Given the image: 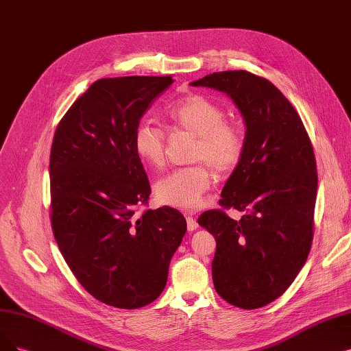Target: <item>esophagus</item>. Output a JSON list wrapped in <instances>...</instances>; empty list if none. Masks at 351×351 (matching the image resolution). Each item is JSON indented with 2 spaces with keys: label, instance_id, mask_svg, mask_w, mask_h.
Masks as SVG:
<instances>
[{
  "label": "esophagus",
  "instance_id": "esophagus-1",
  "mask_svg": "<svg viewBox=\"0 0 351 351\" xmlns=\"http://www.w3.org/2000/svg\"><path fill=\"white\" fill-rule=\"evenodd\" d=\"M186 220H187V229H189V232H193V230H195V229L199 228L197 221H195V219L193 216H186Z\"/></svg>",
  "mask_w": 351,
  "mask_h": 351
}]
</instances>
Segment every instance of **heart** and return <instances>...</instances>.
<instances>
[{
    "mask_svg": "<svg viewBox=\"0 0 351 351\" xmlns=\"http://www.w3.org/2000/svg\"><path fill=\"white\" fill-rule=\"evenodd\" d=\"M164 119L173 134L194 136L190 162H200L165 176L156 184V197L162 206L195 210L217 177L234 171L243 156V135L236 125L224 121V110L202 95H187L168 105ZM132 147L143 162L161 168L165 162V134L143 121L136 125Z\"/></svg>",
    "mask_w": 351,
    "mask_h": 351,
    "instance_id": "1",
    "label": "heart"
}]
</instances>
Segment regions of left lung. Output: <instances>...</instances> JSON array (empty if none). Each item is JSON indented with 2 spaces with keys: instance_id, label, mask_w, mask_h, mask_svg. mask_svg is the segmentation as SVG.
Returning a JSON list of instances; mask_svg holds the SVG:
<instances>
[{
  "instance_id": "1",
  "label": "left lung",
  "mask_w": 351,
  "mask_h": 351,
  "mask_svg": "<svg viewBox=\"0 0 351 351\" xmlns=\"http://www.w3.org/2000/svg\"><path fill=\"white\" fill-rule=\"evenodd\" d=\"M226 93L245 121L242 160L221 190L223 208L199 224L216 239L213 284L229 304L255 310L288 289L313 243L317 164L304 123L269 80L245 70L207 75L190 83Z\"/></svg>"
}]
</instances>
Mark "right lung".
<instances>
[{
	"mask_svg": "<svg viewBox=\"0 0 351 351\" xmlns=\"http://www.w3.org/2000/svg\"><path fill=\"white\" fill-rule=\"evenodd\" d=\"M171 76L96 80L69 108L50 152L51 228L62 255L92 297L122 310L164 291L168 266L187 230L164 206L135 216L151 194L132 138Z\"/></svg>",
	"mask_w": 351,
	"mask_h": 351,
	"instance_id": "obj_1",
	"label": "right lung"
}]
</instances>
